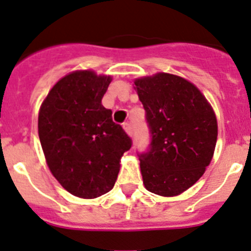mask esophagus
<instances>
[{"instance_id": "34e87169", "label": "esophagus", "mask_w": 251, "mask_h": 251, "mask_svg": "<svg viewBox=\"0 0 251 251\" xmlns=\"http://www.w3.org/2000/svg\"><path fill=\"white\" fill-rule=\"evenodd\" d=\"M123 127H124V130H125V132L128 135V136H131V135H132V127H131V124L125 123L123 125Z\"/></svg>"}]
</instances>
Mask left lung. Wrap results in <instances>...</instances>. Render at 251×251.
Listing matches in <instances>:
<instances>
[{
	"label": "left lung",
	"instance_id": "1",
	"mask_svg": "<svg viewBox=\"0 0 251 251\" xmlns=\"http://www.w3.org/2000/svg\"><path fill=\"white\" fill-rule=\"evenodd\" d=\"M146 111L151 149L140 156L146 190L173 198L186 191L211 162L218 120L202 92L186 78L168 72L135 78Z\"/></svg>",
	"mask_w": 251,
	"mask_h": 251
}]
</instances>
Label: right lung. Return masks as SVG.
Instances as JSON below:
<instances>
[{"instance_id": "right-lung-1", "label": "right lung", "mask_w": 251, "mask_h": 251, "mask_svg": "<svg viewBox=\"0 0 251 251\" xmlns=\"http://www.w3.org/2000/svg\"><path fill=\"white\" fill-rule=\"evenodd\" d=\"M112 77L94 70L57 81L38 111V136L46 164L65 190L96 199L114 187L131 140L101 103Z\"/></svg>"}]
</instances>
